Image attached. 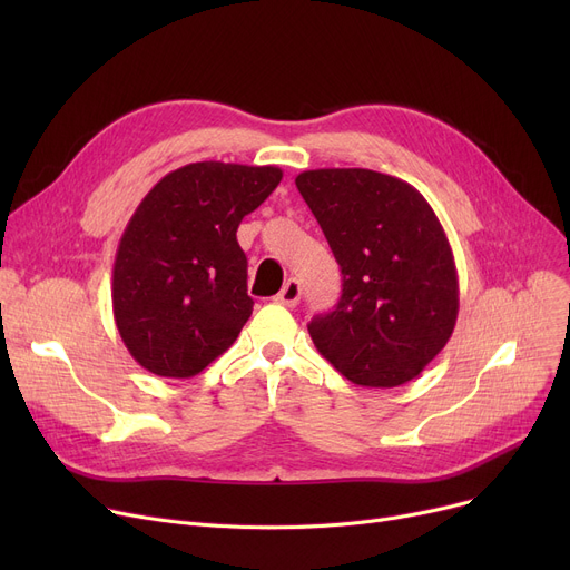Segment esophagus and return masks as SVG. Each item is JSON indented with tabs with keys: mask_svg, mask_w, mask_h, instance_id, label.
<instances>
[{
	"mask_svg": "<svg viewBox=\"0 0 570 570\" xmlns=\"http://www.w3.org/2000/svg\"><path fill=\"white\" fill-rule=\"evenodd\" d=\"M301 295H303V288H301V282L297 279H288L284 284V288L277 293L275 301L279 305H286V307H295L297 303H301Z\"/></svg>",
	"mask_w": 570,
	"mask_h": 570,
	"instance_id": "obj_1",
	"label": "esophagus"
}]
</instances>
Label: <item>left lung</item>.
I'll return each instance as SVG.
<instances>
[{
    "instance_id": "obj_1",
    "label": "left lung",
    "mask_w": 570,
    "mask_h": 570,
    "mask_svg": "<svg viewBox=\"0 0 570 570\" xmlns=\"http://www.w3.org/2000/svg\"><path fill=\"white\" fill-rule=\"evenodd\" d=\"M342 267V297L312 318L318 353L348 381L395 387L430 365L460 309L451 243L425 196L367 168L295 177Z\"/></svg>"
}]
</instances>
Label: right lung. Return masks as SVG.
Listing matches in <instances>:
<instances>
[{
  "instance_id": "add662e5",
  "label": "right lung",
  "mask_w": 570,
  "mask_h": 570,
  "mask_svg": "<svg viewBox=\"0 0 570 570\" xmlns=\"http://www.w3.org/2000/svg\"><path fill=\"white\" fill-rule=\"evenodd\" d=\"M277 166L196 161L136 207L112 265V316L134 361L189 379L230 348L252 316L237 226L282 183Z\"/></svg>"
}]
</instances>
